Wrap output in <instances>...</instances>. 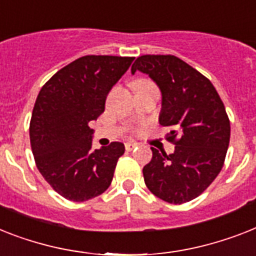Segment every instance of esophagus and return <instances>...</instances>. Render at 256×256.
<instances>
[{"label":"esophagus","instance_id":"esophagus-1","mask_svg":"<svg viewBox=\"0 0 256 256\" xmlns=\"http://www.w3.org/2000/svg\"><path fill=\"white\" fill-rule=\"evenodd\" d=\"M136 146H138V143L132 142H132L124 143V148L128 150V151H132V150H134Z\"/></svg>","mask_w":256,"mask_h":256}]
</instances>
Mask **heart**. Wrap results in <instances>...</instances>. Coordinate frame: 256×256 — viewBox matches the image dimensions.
<instances>
[{
	"instance_id": "obj_1",
	"label": "heart",
	"mask_w": 256,
	"mask_h": 256,
	"mask_svg": "<svg viewBox=\"0 0 256 256\" xmlns=\"http://www.w3.org/2000/svg\"><path fill=\"white\" fill-rule=\"evenodd\" d=\"M143 81H144V80H143Z\"/></svg>"
}]
</instances>
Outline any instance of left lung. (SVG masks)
<instances>
[{"instance_id": "1", "label": "left lung", "mask_w": 256, "mask_h": 256, "mask_svg": "<svg viewBox=\"0 0 256 256\" xmlns=\"http://www.w3.org/2000/svg\"><path fill=\"white\" fill-rule=\"evenodd\" d=\"M148 74L162 92L159 124L171 132L175 144L170 155L156 148L143 167L147 188L170 204L196 198L210 186L224 167L230 140L225 105L209 78L174 55H143L132 74Z\"/></svg>"}]
</instances>
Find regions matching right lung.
<instances>
[{
  "label": "right lung",
  "instance_id": "add662e5",
  "mask_svg": "<svg viewBox=\"0 0 256 256\" xmlns=\"http://www.w3.org/2000/svg\"><path fill=\"white\" fill-rule=\"evenodd\" d=\"M134 58L86 55L58 70L39 92L30 121V143L44 180L70 201L90 200L109 188L124 143L92 148L94 121Z\"/></svg>",
  "mask_w": 256,
  "mask_h": 256
}]
</instances>
